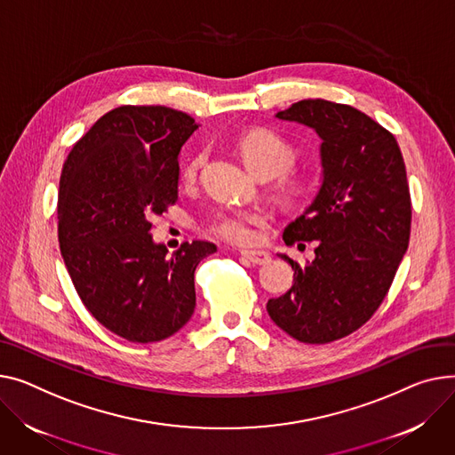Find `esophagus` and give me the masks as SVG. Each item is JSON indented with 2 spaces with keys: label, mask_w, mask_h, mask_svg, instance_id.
<instances>
[{
  "label": "esophagus",
  "mask_w": 455,
  "mask_h": 455,
  "mask_svg": "<svg viewBox=\"0 0 455 455\" xmlns=\"http://www.w3.org/2000/svg\"><path fill=\"white\" fill-rule=\"evenodd\" d=\"M241 256L252 265H267L270 261V256L263 251H241Z\"/></svg>",
  "instance_id": "34e87169"
}]
</instances>
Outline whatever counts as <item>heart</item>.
Here are the masks:
<instances>
[{
    "label": "heart",
    "mask_w": 455,
    "mask_h": 455,
    "mask_svg": "<svg viewBox=\"0 0 455 455\" xmlns=\"http://www.w3.org/2000/svg\"><path fill=\"white\" fill-rule=\"evenodd\" d=\"M237 148L247 166L259 177L280 173V187L287 199H299L309 190V175L289 168L294 161V148L278 133L254 130L241 137ZM204 161V151L194 156L185 166V179L194 180ZM268 225L270 218L263 210H225L208 221L206 234L230 245H249L256 239V230Z\"/></svg>",
    "instance_id": "obj_1"
}]
</instances>
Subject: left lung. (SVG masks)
I'll use <instances>...</instances> for the list:
<instances>
[{"label": "left lung", "instance_id": "8db88e82", "mask_svg": "<svg viewBox=\"0 0 455 455\" xmlns=\"http://www.w3.org/2000/svg\"><path fill=\"white\" fill-rule=\"evenodd\" d=\"M322 139L323 183L283 232L287 245L313 241L315 261L267 311L304 344H329L364 325L386 298L410 243L411 199L401 148L366 113L329 100H299L276 113Z\"/></svg>", "mask_w": 455, "mask_h": 455}]
</instances>
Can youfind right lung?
I'll list each match as a JSON object with an SVG mask.
<instances>
[{
  "instance_id": "add662e5",
  "label": "right lung",
  "mask_w": 455,
  "mask_h": 455,
  "mask_svg": "<svg viewBox=\"0 0 455 455\" xmlns=\"http://www.w3.org/2000/svg\"><path fill=\"white\" fill-rule=\"evenodd\" d=\"M196 120L164 106H120L73 146L58 190V243L85 309L130 342H159L196 309L194 272L218 249L156 245L151 218L177 203L179 151Z\"/></svg>"
}]
</instances>
